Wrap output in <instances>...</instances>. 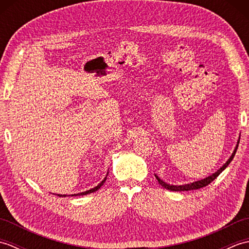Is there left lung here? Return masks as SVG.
Listing matches in <instances>:
<instances>
[{
  "label": "left lung",
  "instance_id": "8db88e82",
  "mask_svg": "<svg viewBox=\"0 0 249 249\" xmlns=\"http://www.w3.org/2000/svg\"><path fill=\"white\" fill-rule=\"evenodd\" d=\"M239 143H240V137H239V140H237V143L235 145V149H234L233 153H232V154H231V156L229 157V160H227L224 163V165L221 166L215 173L211 174V176L206 177V178H204L202 179H199V181H196V182H193V183H188V184H183V185H170V184H168L166 182H163L160 177L156 176V174H155V178H157L158 183H160L162 187H165L168 190H172V192H185V190H194V189L202 188V187L206 186V185H209L210 183H212L214 179L217 178L219 174L225 170L227 167H228L229 163L232 161V160H233V157H234L235 153H236V150H237V146H239Z\"/></svg>",
  "mask_w": 249,
  "mask_h": 249
}]
</instances>
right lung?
<instances>
[{"instance_id": "1", "label": "right lung", "mask_w": 249, "mask_h": 249, "mask_svg": "<svg viewBox=\"0 0 249 249\" xmlns=\"http://www.w3.org/2000/svg\"><path fill=\"white\" fill-rule=\"evenodd\" d=\"M107 176H108V173H107ZM107 176L105 177V178L103 179L102 182H100L97 186H95L94 188H92V189H89V190H86V192H82V193H79V194H73V195H71V196H83V195H88V194H91V193H94V192H96V190H98L100 187L103 186L104 185V183H105V181L106 179H107ZM56 196H59V197H66L67 195H56ZM68 196H71V195H68Z\"/></svg>"}]
</instances>
